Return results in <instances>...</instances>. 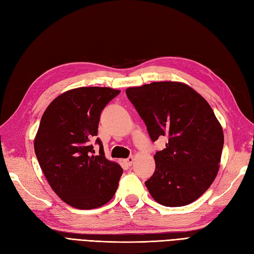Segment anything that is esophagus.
Masks as SVG:
<instances>
[{
  "mask_svg": "<svg viewBox=\"0 0 254 254\" xmlns=\"http://www.w3.org/2000/svg\"><path fill=\"white\" fill-rule=\"evenodd\" d=\"M125 162H126V164L127 166H131L134 163V157H132V155H131V157H128L127 159H126Z\"/></svg>",
  "mask_w": 254,
  "mask_h": 254,
  "instance_id": "obj_1",
  "label": "esophagus"
}]
</instances>
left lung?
Returning <instances> with one entry per match:
<instances>
[{
    "instance_id": "1",
    "label": "left lung",
    "mask_w": 254,
    "mask_h": 254,
    "mask_svg": "<svg viewBox=\"0 0 254 254\" xmlns=\"http://www.w3.org/2000/svg\"><path fill=\"white\" fill-rule=\"evenodd\" d=\"M126 93L151 140L168 139L155 152V171L145 181L149 193L170 207L196 200L217 176L224 144L210 105L189 86L174 81L128 88Z\"/></svg>"
}]
</instances>
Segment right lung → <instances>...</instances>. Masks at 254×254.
Listing matches in <instances>:
<instances>
[{
	"label": "right lung",
	"instance_id": "obj_1",
	"mask_svg": "<svg viewBox=\"0 0 254 254\" xmlns=\"http://www.w3.org/2000/svg\"><path fill=\"white\" fill-rule=\"evenodd\" d=\"M119 90L82 87L58 96L45 110L34 140L38 163L53 190L78 209H93L112 199L123 170L105 158L101 139L94 154L100 117Z\"/></svg>",
	"mask_w": 254,
	"mask_h": 254
}]
</instances>
